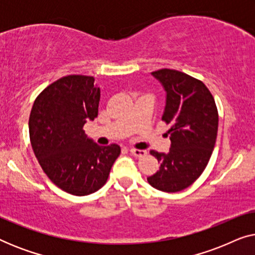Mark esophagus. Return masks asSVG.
I'll list each match as a JSON object with an SVG mask.
<instances>
[{"label":"esophagus","mask_w":255,"mask_h":255,"mask_svg":"<svg viewBox=\"0 0 255 255\" xmlns=\"http://www.w3.org/2000/svg\"><path fill=\"white\" fill-rule=\"evenodd\" d=\"M130 152L132 155L137 156V158H142V156H145L146 153H147L145 149H137V148H131Z\"/></svg>","instance_id":"1"}]
</instances>
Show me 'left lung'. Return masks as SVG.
I'll return each instance as SVG.
<instances>
[{"label":"left lung","mask_w":255,"mask_h":255,"mask_svg":"<svg viewBox=\"0 0 255 255\" xmlns=\"http://www.w3.org/2000/svg\"><path fill=\"white\" fill-rule=\"evenodd\" d=\"M166 92L162 121L170 124V148L149 152L160 168L147 177L155 189L176 193L193 184L207 167L218 130V111L210 90L200 80L162 68L152 72Z\"/></svg>","instance_id":"left-lung-1"}]
</instances>
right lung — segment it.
<instances>
[{
    "mask_svg": "<svg viewBox=\"0 0 255 255\" xmlns=\"http://www.w3.org/2000/svg\"><path fill=\"white\" fill-rule=\"evenodd\" d=\"M94 81L86 75L57 80L38 95L29 118L31 146L44 173L75 196L102 188L121 154L118 145H97L83 130L99 114L101 90Z\"/></svg>",
    "mask_w": 255,
    "mask_h": 255,
    "instance_id": "1",
    "label": "right lung"
}]
</instances>
